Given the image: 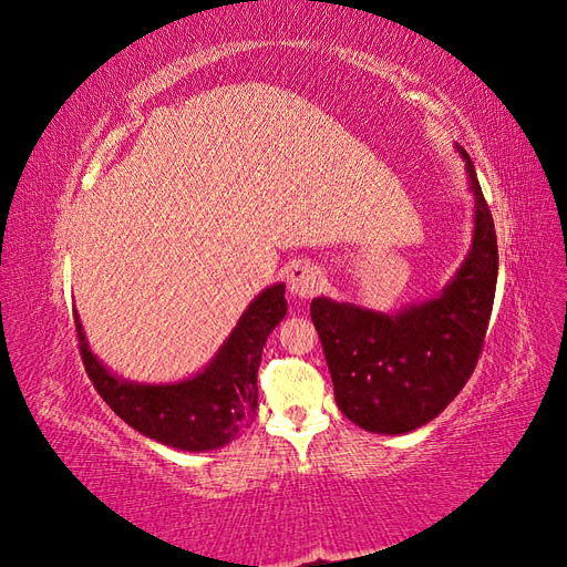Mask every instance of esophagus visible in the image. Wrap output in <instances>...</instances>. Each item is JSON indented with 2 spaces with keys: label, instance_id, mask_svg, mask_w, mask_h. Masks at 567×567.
<instances>
[{
  "label": "esophagus",
  "instance_id": "1",
  "mask_svg": "<svg viewBox=\"0 0 567 567\" xmlns=\"http://www.w3.org/2000/svg\"><path fill=\"white\" fill-rule=\"evenodd\" d=\"M321 271L312 262H296L288 269V290L290 296L300 300H310L319 293Z\"/></svg>",
  "mask_w": 567,
  "mask_h": 567
}]
</instances>
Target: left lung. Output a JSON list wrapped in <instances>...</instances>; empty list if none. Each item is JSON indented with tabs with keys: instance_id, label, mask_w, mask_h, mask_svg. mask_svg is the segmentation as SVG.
Here are the masks:
<instances>
[{
	"instance_id": "1",
	"label": "left lung",
	"mask_w": 567,
	"mask_h": 567,
	"mask_svg": "<svg viewBox=\"0 0 567 567\" xmlns=\"http://www.w3.org/2000/svg\"><path fill=\"white\" fill-rule=\"evenodd\" d=\"M473 241L435 298L400 312L315 298L312 321L331 371L338 409L375 435H402L431 423L471 379L492 315L499 250L471 156Z\"/></svg>"
}]
</instances>
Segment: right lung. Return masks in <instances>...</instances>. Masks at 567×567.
Wrapping results in <instances>:
<instances>
[{
	"instance_id": "add662e5",
	"label": "right lung",
	"mask_w": 567,
	"mask_h": 567,
	"mask_svg": "<svg viewBox=\"0 0 567 567\" xmlns=\"http://www.w3.org/2000/svg\"><path fill=\"white\" fill-rule=\"evenodd\" d=\"M286 284L267 286L238 317L198 373L173 383H140L113 373L92 352L75 310L84 369L96 392L134 431L182 452L219 450L255 419L257 367L269 333L286 317Z\"/></svg>"
}]
</instances>
